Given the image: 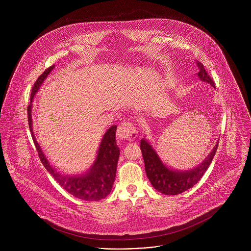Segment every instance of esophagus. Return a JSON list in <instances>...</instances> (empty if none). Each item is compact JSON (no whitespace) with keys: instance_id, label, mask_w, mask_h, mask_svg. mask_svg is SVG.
I'll use <instances>...</instances> for the list:
<instances>
[{"instance_id":"1","label":"esophagus","mask_w":251,"mask_h":251,"mask_svg":"<svg viewBox=\"0 0 251 251\" xmlns=\"http://www.w3.org/2000/svg\"><path fill=\"white\" fill-rule=\"evenodd\" d=\"M118 136L122 140H134L137 136V130L130 122H123L118 127Z\"/></svg>"}]
</instances>
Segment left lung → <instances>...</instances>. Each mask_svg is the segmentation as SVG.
Masks as SVG:
<instances>
[{"label": "left lung", "instance_id": "8db88e82", "mask_svg": "<svg viewBox=\"0 0 251 251\" xmlns=\"http://www.w3.org/2000/svg\"><path fill=\"white\" fill-rule=\"evenodd\" d=\"M195 62L199 67V73L197 74L199 78L203 82H207L213 88L216 87L214 82L207 75L204 66L200 61ZM140 143L142 155L145 163V171L149 181L158 192L168 196L182 194L194 187L209 167L219 146L218 142L209 155L199 166L191 170L182 171L171 169L163 163L160 156L146 138H143Z\"/></svg>", "mask_w": 251, "mask_h": 251}]
</instances>
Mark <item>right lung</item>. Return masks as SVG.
I'll use <instances>...</instances> for the list:
<instances>
[{"instance_id": "1", "label": "right lung", "mask_w": 251, "mask_h": 251, "mask_svg": "<svg viewBox=\"0 0 251 251\" xmlns=\"http://www.w3.org/2000/svg\"><path fill=\"white\" fill-rule=\"evenodd\" d=\"M54 65L49 67L44 74L34 82L31 94L30 104L27 107L28 126L35 148L38 150L40 159L49 173L54 177V180L70 195L87 201H100L108 196L112 190L115 176L120 149L116 144V129L117 126L113 125L103 135L100 145L97 151L96 158L92 166L83 174L80 175H63L58 172L46 157L39 142L35 139L32 131V118H31V102L33 97L39 91L40 87L53 70Z\"/></svg>"}]
</instances>
